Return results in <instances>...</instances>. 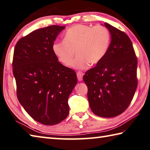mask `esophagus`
<instances>
[{
    "mask_svg": "<svg viewBox=\"0 0 150 150\" xmlns=\"http://www.w3.org/2000/svg\"><path fill=\"white\" fill-rule=\"evenodd\" d=\"M84 75V73L82 71H79L77 73V79L79 81H82L83 80V77Z\"/></svg>",
    "mask_w": 150,
    "mask_h": 150,
    "instance_id": "esophagus-1",
    "label": "esophagus"
}]
</instances>
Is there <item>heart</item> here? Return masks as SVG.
Instances as JSON below:
<instances>
[{
	"instance_id": "b5f03b06",
	"label": "heart",
	"mask_w": 150,
	"mask_h": 150,
	"mask_svg": "<svg viewBox=\"0 0 150 150\" xmlns=\"http://www.w3.org/2000/svg\"><path fill=\"white\" fill-rule=\"evenodd\" d=\"M110 44V33L103 25L78 24L68 29L64 40L53 45V51L61 63L66 66L84 69L88 64L96 65L104 58Z\"/></svg>"
}]
</instances>
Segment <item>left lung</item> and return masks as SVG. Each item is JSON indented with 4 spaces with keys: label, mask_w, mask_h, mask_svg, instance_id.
<instances>
[{
    "label": "left lung",
    "mask_w": 150,
    "mask_h": 150,
    "mask_svg": "<svg viewBox=\"0 0 150 150\" xmlns=\"http://www.w3.org/2000/svg\"><path fill=\"white\" fill-rule=\"evenodd\" d=\"M104 25L111 34L110 45L102 61L85 73L83 81L92 111L108 118L120 115L131 102L138 85V62L128 35L109 23Z\"/></svg>",
    "instance_id": "left-lung-1"
}]
</instances>
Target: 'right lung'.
<instances>
[{"label":"right lung","instance_id":"obj_1","mask_svg":"<svg viewBox=\"0 0 150 150\" xmlns=\"http://www.w3.org/2000/svg\"><path fill=\"white\" fill-rule=\"evenodd\" d=\"M64 28L54 25L35 30L21 38L13 51L18 99L34 120L45 125L67 117L68 98L77 83L75 71L59 63L53 51L54 40Z\"/></svg>","mask_w":150,"mask_h":150}]
</instances>
